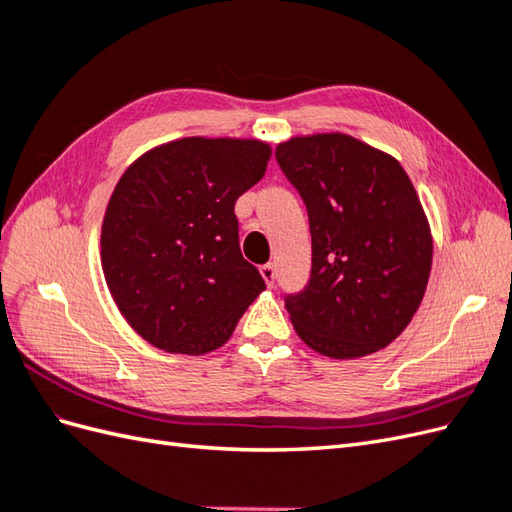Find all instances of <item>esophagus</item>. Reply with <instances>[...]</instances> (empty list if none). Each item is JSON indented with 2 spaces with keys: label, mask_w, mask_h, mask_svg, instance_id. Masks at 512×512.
I'll return each instance as SVG.
<instances>
[{
  "label": "esophagus",
  "mask_w": 512,
  "mask_h": 512,
  "mask_svg": "<svg viewBox=\"0 0 512 512\" xmlns=\"http://www.w3.org/2000/svg\"><path fill=\"white\" fill-rule=\"evenodd\" d=\"M260 273H262V277H265L267 286L275 284V265H273V262H267V265H262Z\"/></svg>",
  "instance_id": "esophagus-1"
}]
</instances>
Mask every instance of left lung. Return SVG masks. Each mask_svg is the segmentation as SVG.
Listing matches in <instances>:
<instances>
[{
    "label": "left lung",
    "mask_w": 512,
    "mask_h": 512,
    "mask_svg": "<svg viewBox=\"0 0 512 512\" xmlns=\"http://www.w3.org/2000/svg\"><path fill=\"white\" fill-rule=\"evenodd\" d=\"M312 232V271L284 305L303 342L333 359L389 346L423 301L433 243L401 164L346 134L277 145Z\"/></svg>",
    "instance_id": "obj_1"
}]
</instances>
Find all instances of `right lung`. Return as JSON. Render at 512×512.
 Masks as SVG:
<instances>
[{"mask_svg": "<svg viewBox=\"0 0 512 512\" xmlns=\"http://www.w3.org/2000/svg\"><path fill=\"white\" fill-rule=\"evenodd\" d=\"M269 145L181 138L136 160L108 200L102 269L132 329L168 352L220 348L265 280L239 247L237 198Z\"/></svg>", "mask_w": 512, "mask_h": 512, "instance_id": "add662e5", "label": "right lung"}]
</instances>
